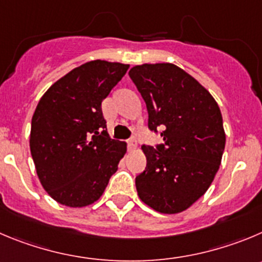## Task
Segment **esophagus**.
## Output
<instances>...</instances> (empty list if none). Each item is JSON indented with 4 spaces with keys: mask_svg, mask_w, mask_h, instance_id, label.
<instances>
[{
    "mask_svg": "<svg viewBox=\"0 0 262 262\" xmlns=\"http://www.w3.org/2000/svg\"><path fill=\"white\" fill-rule=\"evenodd\" d=\"M128 148L130 151H133V150H136L137 148V139L136 138H130L128 141Z\"/></svg>",
    "mask_w": 262,
    "mask_h": 262,
    "instance_id": "1",
    "label": "esophagus"
}]
</instances>
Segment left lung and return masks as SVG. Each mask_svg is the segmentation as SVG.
<instances>
[{"instance_id": "8db88e82", "label": "left lung", "mask_w": 262, "mask_h": 262, "mask_svg": "<svg viewBox=\"0 0 262 262\" xmlns=\"http://www.w3.org/2000/svg\"><path fill=\"white\" fill-rule=\"evenodd\" d=\"M129 76L146 102L148 128L163 143L142 146L146 169L136 177L139 199L156 212L180 213L211 186L222 154V115L211 93L172 63L134 66Z\"/></svg>"}]
</instances>
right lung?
<instances>
[{"instance_id": "1", "label": "right lung", "mask_w": 262, "mask_h": 262, "mask_svg": "<svg viewBox=\"0 0 262 262\" xmlns=\"http://www.w3.org/2000/svg\"><path fill=\"white\" fill-rule=\"evenodd\" d=\"M128 68L101 59L86 62L41 97L29 147L38 180L55 202L72 208L93 204L117 170L126 143L108 137L102 101Z\"/></svg>"}]
</instances>
